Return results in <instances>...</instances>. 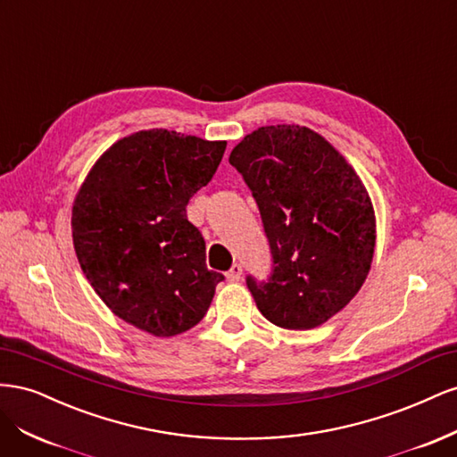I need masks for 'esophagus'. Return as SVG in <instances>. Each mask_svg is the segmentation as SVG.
Masks as SVG:
<instances>
[{"label":"esophagus","instance_id":"esophagus-1","mask_svg":"<svg viewBox=\"0 0 457 457\" xmlns=\"http://www.w3.org/2000/svg\"><path fill=\"white\" fill-rule=\"evenodd\" d=\"M227 278L230 282H238L242 278V265H238V262H234V265L230 267V270L227 272Z\"/></svg>","mask_w":457,"mask_h":457}]
</instances>
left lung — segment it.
<instances>
[{
  "label": "left lung",
  "mask_w": 457,
  "mask_h": 457,
  "mask_svg": "<svg viewBox=\"0 0 457 457\" xmlns=\"http://www.w3.org/2000/svg\"><path fill=\"white\" fill-rule=\"evenodd\" d=\"M257 202L272 253L267 282L245 284L269 322L312 329L362 287L376 247V215L361 177L322 135L265 126L232 148Z\"/></svg>",
  "instance_id": "1"
}]
</instances>
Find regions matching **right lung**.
I'll use <instances>...</instances> for the list:
<instances>
[{
    "label": "right lung",
    "mask_w": 457,
    "mask_h": 457,
    "mask_svg": "<svg viewBox=\"0 0 457 457\" xmlns=\"http://www.w3.org/2000/svg\"><path fill=\"white\" fill-rule=\"evenodd\" d=\"M227 141L168 129L123 137L96 160L72 205L86 278L121 320L156 337L196 326L225 280L205 267L187 204L212 181Z\"/></svg>",
    "instance_id": "add662e5"
}]
</instances>
